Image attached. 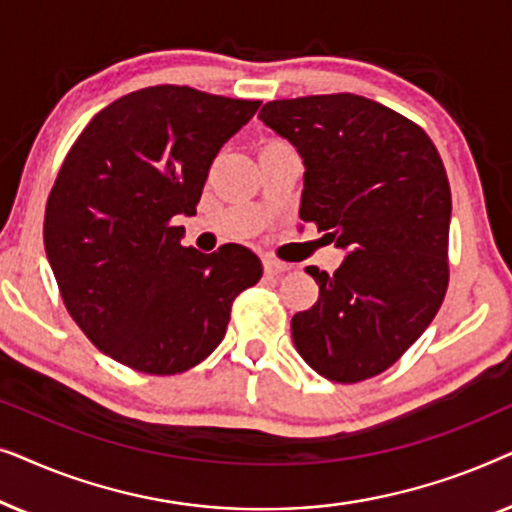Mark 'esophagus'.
Listing matches in <instances>:
<instances>
[{"label":"esophagus","mask_w":512,"mask_h":512,"mask_svg":"<svg viewBox=\"0 0 512 512\" xmlns=\"http://www.w3.org/2000/svg\"><path fill=\"white\" fill-rule=\"evenodd\" d=\"M263 270H265V275L275 277V275H282V272H286V270H291V265L277 261V258H263Z\"/></svg>","instance_id":"obj_1"}]
</instances>
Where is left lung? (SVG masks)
<instances>
[{
  "mask_svg": "<svg viewBox=\"0 0 512 512\" xmlns=\"http://www.w3.org/2000/svg\"><path fill=\"white\" fill-rule=\"evenodd\" d=\"M258 118L303 158L300 219L347 254L333 275L305 268L319 300L293 314V345L333 382L380 375L445 298L452 195L443 160L419 125L361 95L268 102Z\"/></svg>",
  "mask_w": 512,
  "mask_h": 512,
  "instance_id": "8db88e82",
  "label": "left lung"
}]
</instances>
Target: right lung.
Listing matches in <instances>:
<instances>
[{"instance_id":"right-lung-1","label":"right lung","mask_w":512,"mask_h":512,"mask_svg":"<svg viewBox=\"0 0 512 512\" xmlns=\"http://www.w3.org/2000/svg\"><path fill=\"white\" fill-rule=\"evenodd\" d=\"M258 100L153 86L86 125L44 219V244L67 312L102 354L149 375L198 366L226 335L233 300L263 265L242 244L181 247L216 153Z\"/></svg>"}]
</instances>
